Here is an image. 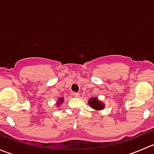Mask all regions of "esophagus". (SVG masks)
<instances>
[{
  "label": "esophagus",
  "mask_w": 154,
  "mask_h": 154,
  "mask_svg": "<svg viewBox=\"0 0 154 154\" xmlns=\"http://www.w3.org/2000/svg\"><path fill=\"white\" fill-rule=\"evenodd\" d=\"M73 95L74 97H79V93L78 92H73Z\"/></svg>",
  "instance_id": "esophagus-1"
}]
</instances>
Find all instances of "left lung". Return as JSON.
<instances>
[{"instance_id":"1","label":"left lung","mask_w":154,"mask_h":154,"mask_svg":"<svg viewBox=\"0 0 154 154\" xmlns=\"http://www.w3.org/2000/svg\"><path fill=\"white\" fill-rule=\"evenodd\" d=\"M88 104L92 109L96 110L103 109L104 108V104L102 102L99 101L97 97H91L88 100Z\"/></svg>"}]
</instances>
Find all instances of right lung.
I'll return each instance as SVG.
<instances>
[{"mask_svg":"<svg viewBox=\"0 0 154 154\" xmlns=\"http://www.w3.org/2000/svg\"><path fill=\"white\" fill-rule=\"evenodd\" d=\"M63 97H62V98H60V99H58V100H57V106H60V105H61V103H63Z\"/></svg>","mask_w":154,"mask_h":154,"instance_id":"1","label":"right lung"}]
</instances>
